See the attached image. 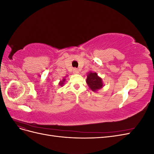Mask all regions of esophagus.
I'll return each mask as SVG.
<instances>
[{
  "instance_id": "1",
  "label": "esophagus",
  "mask_w": 154,
  "mask_h": 154,
  "mask_svg": "<svg viewBox=\"0 0 154 154\" xmlns=\"http://www.w3.org/2000/svg\"><path fill=\"white\" fill-rule=\"evenodd\" d=\"M78 72H79V71H78V69H73V73L74 74H78Z\"/></svg>"
}]
</instances>
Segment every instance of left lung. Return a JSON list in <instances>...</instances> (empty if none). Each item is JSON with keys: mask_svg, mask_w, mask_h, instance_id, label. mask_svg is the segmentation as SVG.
Here are the masks:
<instances>
[{"mask_svg": "<svg viewBox=\"0 0 154 154\" xmlns=\"http://www.w3.org/2000/svg\"><path fill=\"white\" fill-rule=\"evenodd\" d=\"M86 82L88 86L94 92L100 90L103 86L102 79L97 76L96 72H93L91 71L87 74Z\"/></svg>", "mask_w": 154, "mask_h": 154, "instance_id": "obj_1", "label": "left lung"}]
</instances>
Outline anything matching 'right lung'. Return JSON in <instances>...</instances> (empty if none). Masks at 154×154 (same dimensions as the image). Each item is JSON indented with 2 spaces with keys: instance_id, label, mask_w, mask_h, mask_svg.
I'll use <instances>...</instances> for the list:
<instances>
[{
  "instance_id": "1",
  "label": "right lung",
  "mask_w": 154,
  "mask_h": 154,
  "mask_svg": "<svg viewBox=\"0 0 154 154\" xmlns=\"http://www.w3.org/2000/svg\"><path fill=\"white\" fill-rule=\"evenodd\" d=\"M65 78H66V77H65ZM65 81H66V79L65 78H63L62 80H61L60 82V83H59V85L61 86V87H62L63 86V85L64 84V82H65Z\"/></svg>"
}]
</instances>
